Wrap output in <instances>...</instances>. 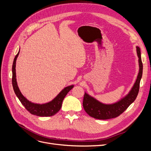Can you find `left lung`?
<instances>
[{"instance_id":"left-lung-1","label":"left lung","mask_w":151,"mask_h":151,"mask_svg":"<svg viewBox=\"0 0 151 151\" xmlns=\"http://www.w3.org/2000/svg\"><path fill=\"white\" fill-rule=\"evenodd\" d=\"M136 49L139 58V72L131 91L128 93V95L122 99L121 101L113 104L109 105L101 103L94 98L85 93L83 99V107L87 114H89L91 117L97 119H102V120L115 118L120 116L136 100L139 91L140 81L142 77L143 69L141 50L139 47H136Z\"/></svg>"}]
</instances>
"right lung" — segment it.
<instances>
[{
	"instance_id": "1",
	"label": "right lung",
	"mask_w": 151,
	"mask_h": 151,
	"mask_svg": "<svg viewBox=\"0 0 151 151\" xmlns=\"http://www.w3.org/2000/svg\"><path fill=\"white\" fill-rule=\"evenodd\" d=\"M19 54V51L17 54L15 55L12 65V86L13 89L16 94L17 97L22 103V104L25 107V108L32 114L36 115L40 117H48L54 116L58 112L62 107V103L63 101L64 97L72 88L74 86H70L66 87L62 90L59 94L54 99L44 104H34L29 101L20 92L16 81V74H15V63H16V59Z\"/></svg>"
}]
</instances>
